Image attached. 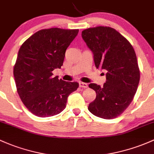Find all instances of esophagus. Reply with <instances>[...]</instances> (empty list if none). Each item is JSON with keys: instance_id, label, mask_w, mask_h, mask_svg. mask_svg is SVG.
<instances>
[{"instance_id": "obj_1", "label": "esophagus", "mask_w": 154, "mask_h": 154, "mask_svg": "<svg viewBox=\"0 0 154 154\" xmlns=\"http://www.w3.org/2000/svg\"><path fill=\"white\" fill-rule=\"evenodd\" d=\"M79 87H82V88H87L88 85H87V84L84 83V82H79Z\"/></svg>"}]
</instances>
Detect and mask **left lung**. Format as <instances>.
Wrapping results in <instances>:
<instances>
[{"mask_svg": "<svg viewBox=\"0 0 154 154\" xmlns=\"http://www.w3.org/2000/svg\"><path fill=\"white\" fill-rule=\"evenodd\" d=\"M82 36L93 54L96 68L106 72L103 87L89 84L96 92V97L89 104L88 109L100 118H115L131 103L138 87L140 74L135 51L112 28H90L82 31Z\"/></svg>", "mask_w": 154, "mask_h": 154, "instance_id": "1", "label": "left lung"}]
</instances>
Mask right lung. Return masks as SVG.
Here are the masks:
<instances>
[{
    "mask_svg": "<svg viewBox=\"0 0 154 154\" xmlns=\"http://www.w3.org/2000/svg\"><path fill=\"white\" fill-rule=\"evenodd\" d=\"M79 29L52 28L31 36L18 51L14 77L19 96L26 108L36 116L58 115L66 107L69 95L79 83L53 76L54 69L63 65L65 51Z\"/></svg>",
    "mask_w": 154,
    "mask_h": 154,
    "instance_id": "add662e5",
    "label": "right lung"
}]
</instances>
